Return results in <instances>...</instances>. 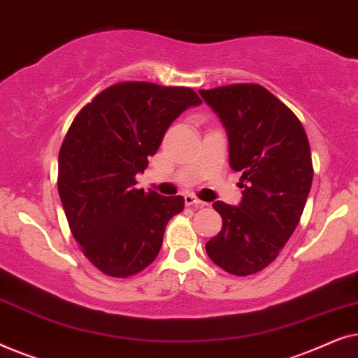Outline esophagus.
Segmentation results:
<instances>
[{
	"instance_id": "obj_1",
	"label": "esophagus",
	"mask_w": 358,
	"mask_h": 358,
	"mask_svg": "<svg viewBox=\"0 0 358 358\" xmlns=\"http://www.w3.org/2000/svg\"><path fill=\"white\" fill-rule=\"evenodd\" d=\"M184 199H185V205H187V207H197V208L205 207V202L199 200L197 197H194V195H185Z\"/></svg>"
}]
</instances>
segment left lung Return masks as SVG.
Masks as SVG:
<instances>
[{"label": "left lung", "mask_w": 358, "mask_h": 358, "mask_svg": "<svg viewBox=\"0 0 358 358\" xmlns=\"http://www.w3.org/2000/svg\"><path fill=\"white\" fill-rule=\"evenodd\" d=\"M199 92L222 119L229 166L243 174L239 207L213 203L223 224L205 249L228 273L252 275L275 261L300 222L313 182L310 141L300 119L261 85Z\"/></svg>", "instance_id": "obj_1"}]
</instances>
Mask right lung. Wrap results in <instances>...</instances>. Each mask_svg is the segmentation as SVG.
<instances>
[{
    "instance_id": "obj_1",
    "label": "right lung",
    "mask_w": 358,
    "mask_h": 358,
    "mask_svg": "<svg viewBox=\"0 0 358 358\" xmlns=\"http://www.w3.org/2000/svg\"><path fill=\"white\" fill-rule=\"evenodd\" d=\"M202 99L190 87L124 81L78 112L58 155V194L71 234L92 266L129 278L158 256L184 197L136 189L168 127Z\"/></svg>"
}]
</instances>
